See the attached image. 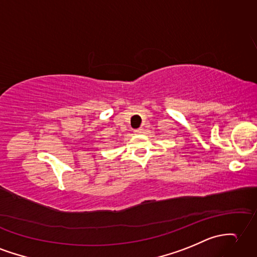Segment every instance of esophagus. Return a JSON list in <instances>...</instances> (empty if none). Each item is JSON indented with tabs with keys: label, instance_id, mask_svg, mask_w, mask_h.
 Returning a JSON list of instances; mask_svg holds the SVG:
<instances>
[{
	"label": "esophagus",
	"instance_id": "esophagus-1",
	"mask_svg": "<svg viewBox=\"0 0 257 257\" xmlns=\"http://www.w3.org/2000/svg\"><path fill=\"white\" fill-rule=\"evenodd\" d=\"M142 131H143L142 128H138V129H135L134 133H135L136 135H139V134H142Z\"/></svg>",
	"mask_w": 257,
	"mask_h": 257
}]
</instances>
